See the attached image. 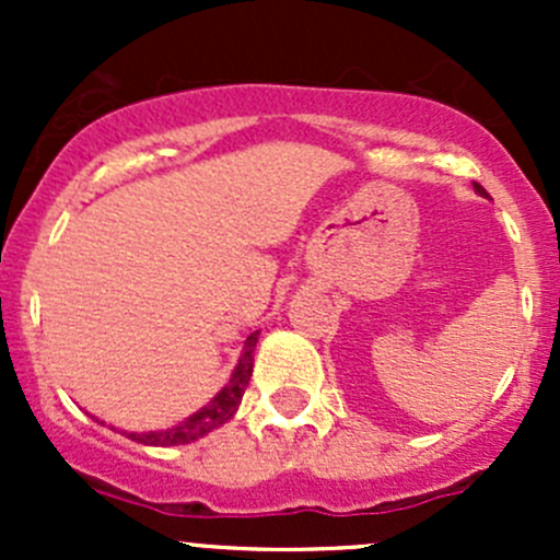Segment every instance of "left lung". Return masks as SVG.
Instances as JSON below:
<instances>
[{
	"label": "left lung",
	"instance_id": "1",
	"mask_svg": "<svg viewBox=\"0 0 560 560\" xmlns=\"http://www.w3.org/2000/svg\"><path fill=\"white\" fill-rule=\"evenodd\" d=\"M474 189H477V191H479V195H482V197H488V191H485V189H482V186H479V184H477V180H474Z\"/></svg>",
	"mask_w": 560,
	"mask_h": 560
}]
</instances>
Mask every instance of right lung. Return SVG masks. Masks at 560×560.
Wrapping results in <instances>:
<instances>
[{
	"mask_svg": "<svg viewBox=\"0 0 560 560\" xmlns=\"http://www.w3.org/2000/svg\"><path fill=\"white\" fill-rule=\"evenodd\" d=\"M257 338L259 330H254L252 336L244 341V354H241L238 365H235L233 376L230 382L217 393V398H211V404L202 406L200 411H195L191 417H186L184 422L178 425L167 428V431H149V433H127L132 442L138 444H149V447H178V444H189L195 439L206 436L211 433L213 428L224 425L228 420H233V415L238 411L241 398H244L248 380H252V369H254V349H257ZM105 425V422H103Z\"/></svg>",
	"mask_w": 560,
	"mask_h": 560,
	"instance_id": "1",
	"label": "right lung"
}]
</instances>
